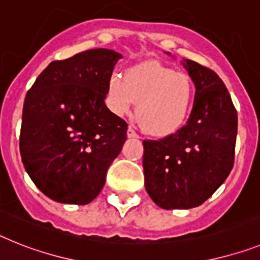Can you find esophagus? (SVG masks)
<instances>
[{
	"label": "esophagus",
	"mask_w": 260,
	"mask_h": 260,
	"mask_svg": "<svg viewBox=\"0 0 260 260\" xmlns=\"http://www.w3.org/2000/svg\"><path fill=\"white\" fill-rule=\"evenodd\" d=\"M126 136H128V137H139V135L136 134V131H135L132 126H129V128H128V131H126Z\"/></svg>",
	"instance_id": "esophagus-1"
}]
</instances>
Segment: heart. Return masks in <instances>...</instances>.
<instances>
[{
	"mask_svg": "<svg viewBox=\"0 0 260 260\" xmlns=\"http://www.w3.org/2000/svg\"><path fill=\"white\" fill-rule=\"evenodd\" d=\"M194 88L189 76L157 62L141 63L125 78L108 80L107 104L116 116H125L137 103L136 117L145 132L171 135L185 123L191 108Z\"/></svg>",
	"mask_w": 260,
	"mask_h": 260,
	"instance_id": "obj_1",
	"label": "heart"
}]
</instances>
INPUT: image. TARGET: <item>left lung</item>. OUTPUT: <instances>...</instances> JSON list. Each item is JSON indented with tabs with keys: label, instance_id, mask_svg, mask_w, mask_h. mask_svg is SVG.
<instances>
[{
	"label": "left lung",
	"instance_id": "left-lung-1",
	"mask_svg": "<svg viewBox=\"0 0 260 260\" xmlns=\"http://www.w3.org/2000/svg\"><path fill=\"white\" fill-rule=\"evenodd\" d=\"M182 64L196 86L190 116L176 134L143 143L145 189L167 210L204 204L234 165L238 115L228 88L213 70Z\"/></svg>",
	"mask_w": 260,
	"mask_h": 260
}]
</instances>
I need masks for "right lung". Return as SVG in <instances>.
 I'll return each mask as SVG.
<instances>
[{"label":"right lung","mask_w":260,"mask_h":260,"mask_svg":"<svg viewBox=\"0 0 260 260\" xmlns=\"http://www.w3.org/2000/svg\"><path fill=\"white\" fill-rule=\"evenodd\" d=\"M120 58L113 50L93 49L54 60L26 93L19 136L23 167L56 202L95 200L125 143L128 125L104 103Z\"/></svg>","instance_id":"add662e5"}]
</instances>
